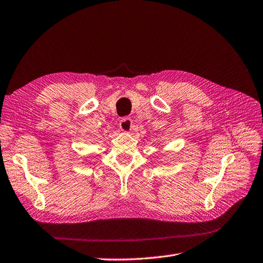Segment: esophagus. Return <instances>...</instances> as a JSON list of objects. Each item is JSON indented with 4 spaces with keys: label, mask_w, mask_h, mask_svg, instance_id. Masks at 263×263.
I'll use <instances>...</instances> for the list:
<instances>
[{
    "label": "esophagus",
    "mask_w": 263,
    "mask_h": 263,
    "mask_svg": "<svg viewBox=\"0 0 263 263\" xmlns=\"http://www.w3.org/2000/svg\"><path fill=\"white\" fill-rule=\"evenodd\" d=\"M132 126H133V121L130 119V117H125L121 122H119V128H121L123 132H129L132 129Z\"/></svg>",
    "instance_id": "esophagus-1"
}]
</instances>
